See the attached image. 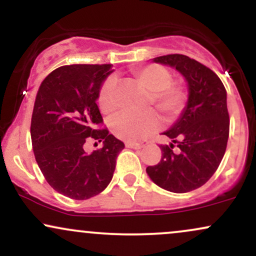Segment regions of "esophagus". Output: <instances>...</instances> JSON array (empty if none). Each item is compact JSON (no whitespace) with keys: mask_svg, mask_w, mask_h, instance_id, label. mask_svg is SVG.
I'll list each match as a JSON object with an SVG mask.
<instances>
[{"mask_svg":"<svg viewBox=\"0 0 256 256\" xmlns=\"http://www.w3.org/2000/svg\"><path fill=\"white\" fill-rule=\"evenodd\" d=\"M125 146H128V148H131V149H140V148H143V146H146V142H140V143H137V142H126Z\"/></svg>","mask_w":256,"mask_h":256,"instance_id":"esophagus-1","label":"esophagus"}]
</instances>
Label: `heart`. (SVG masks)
I'll use <instances>...</instances> for the list:
<instances>
[{
    "label": "heart",
    "mask_w": 256,
    "mask_h": 256,
    "mask_svg": "<svg viewBox=\"0 0 256 256\" xmlns=\"http://www.w3.org/2000/svg\"><path fill=\"white\" fill-rule=\"evenodd\" d=\"M137 83L150 92L149 102L155 106L164 116L173 119L183 110L186 102V91L182 85L173 84L171 72L158 64H149L134 72ZM116 79L110 77L104 82L98 92V107L104 113L116 110ZM160 125V119L154 110L142 113H122L112 119L110 128L122 140H140L148 137Z\"/></svg>",
    "instance_id": "b5f03b06"
}]
</instances>
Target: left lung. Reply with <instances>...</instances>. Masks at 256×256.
Segmentation results:
<instances>
[{"label":"left lung","instance_id":"left-lung-1","mask_svg":"<svg viewBox=\"0 0 256 256\" xmlns=\"http://www.w3.org/2000/svg\"><path fill=\"white\" fill-rule=\"evenodd\" d=\"M176 68L188 83V101L177 122L164 132L170 146H160L161 160L146 167L149 178L171 192H189L202 186L216 171L228 140L226 90L212 70L182 54L152 58ZM178 143L177 152L172 143Z\"/></svg>","mask_w":256,"mask_h":256}]
</instances>
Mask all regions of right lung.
Returning <instances> with one entry per match:
<instances>
[{
  "label": "right lung",
  "instance_id": "obj_1",
  "mask_svg": "<svg viewBox=\"0 0 256 256\" xmlns=\"http://www.w3.org/2000/svg\"><path fill=\"white\" fill-rule=\"evenodd\" d=\"M112 64H70L48 74L37 91L31 119V140L38 167L49 185L73 200L102 192L113 178L124 143L100 128L98 92ZM94 139L104 146L84 149Z\"/></svg>",
  "mask_w": 256,
  "mask_h": 256
}]
</instances>
